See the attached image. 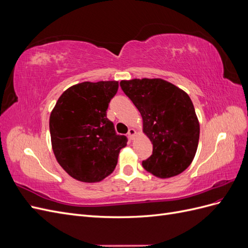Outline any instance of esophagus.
Listing matches in <instances>:
<instances>
[{
  "label": "esophagus",
  "instance_id": "34e87169",
  "mask_svg": "<svg viewBox=\"0 0 248 248\" xmlns=\"http://www.w3.org/2000/svg\"><path fill=\"white\" fill-rule=\"evenodd\" d=\"M136 134H137V131H136V129L134 128H129V130H128V137L132 140L134 137H136Z\"/></svg>",
  "mask_w": 248,
  "mask_h": 248
}]
</instances>
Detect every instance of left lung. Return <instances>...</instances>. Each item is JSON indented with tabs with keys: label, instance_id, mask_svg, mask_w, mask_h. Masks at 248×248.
<instances>
[{
	"label": "left lung",
	"instance_id": "1",
	"mask_svg": "<svg viewBox=\"0 0 248 248\" xmlns=\"http://www.w3.org/2000/svg\"><path fill=\"white\" fill-rule=\"evenodd\" d=\"M142 118V131L153 144V153L142 161L157 178L181 174L197 153L200 123L190 97L161 78H133L120 82Z\"/></svg>",
	"mask_w": 248,
	"mask_h": 248
}]
</instances>
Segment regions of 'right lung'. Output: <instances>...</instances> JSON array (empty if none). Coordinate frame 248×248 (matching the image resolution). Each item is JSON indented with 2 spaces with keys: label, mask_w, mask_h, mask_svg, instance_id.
<instances>
[{
  "label": "right lung",
  "mask_w": 248,
  "mask_h": 248,
  "mask_svg": "<svg viewBox=\"0 0 248 248\" xmlns=\"http://www.w3.org/2000/svg\"><path fill=\"white\" fill-rule=\"evenodd\" d=\"M118 88L116 80L80 82L63 92L51 110L52 151L60 166L78 181L99 182L110 175L127 145L107 117Z\"/></svg>",
  "instance_id": "obj_1"
}]
</instances>
